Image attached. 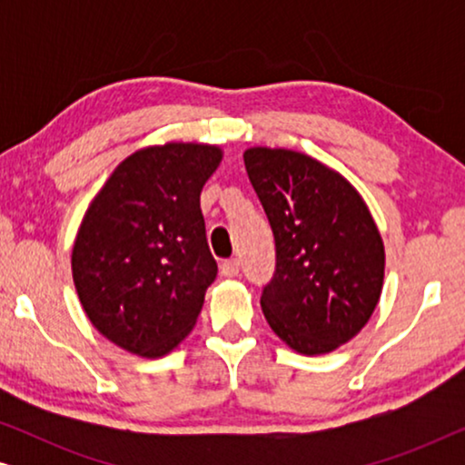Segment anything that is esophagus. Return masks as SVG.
Segmentation results:
<instances>
[{"instance_id": "esophagus-1", "label": "esophagus", "mask_w": 465, "mask_h": 465, "mask_svg": "<svg viewBox=\"0 0 465 465\" xmlns=\"http://www.w3.org/2000/svg\"><path fill=\"white\" fill-rule=\"evenodd\" d=\"M222 275L224 277H237L239 275V271H241V262L237 258H228V260H224V262H222Z\"/></svg>"}]
</instances>
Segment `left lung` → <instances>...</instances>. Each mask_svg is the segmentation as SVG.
Segmentation results:
<instances>
[{"label": "left lung", "mask_w": 465, "mask_h": 465, "mask_svg": "<svg viewBox=\"0 0 465 465\" xmlns=\"http://www.w3.org/2000/svg\"><path fill=\"white\" fill-rule=\"evenodd\" d=\"M275 237L260 304L279 339L304 355L351 341L377 307L385 250L366 203L336 171L292 150L243 154Z\"/></svg>", "instance_id": "left-lung-1"}]
</instances>
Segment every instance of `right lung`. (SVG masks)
<instances>
[{
	"instance_id": "right-lung-1",
	"label": "right lung",
	"mask_w": 465,
	"mask_h": 465,
	"mask_svg": "<svg viewBox=\"0 0 465 465\" xmlns=\"http://www.w3.org/2000/svg\"><path fill=\"white\" fill-rule=\"evenodd\" d=\"M220 148L167 143L139 150L94 196L72 253L74 283L105 339L161 358L193 330L218 275L201 190Z\"/></svg>"
}]
</instances>
